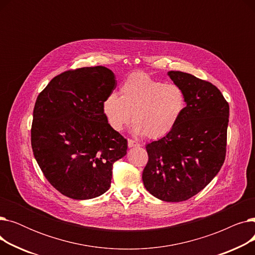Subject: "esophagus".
<instances>
[{"instance_id":"34e87169","label":"esophagus","mask_w":255,"mask_h":255,"mask_svg":"<svg viewBox=\"0 0 255 255\" xmlns=\"http://www.w3.org/2000/svg\"><path fill=\"white\" fill-rule=\"evenodd\" d=\"M128 146H129V148H132V146H140V143H138L137 141L129 138L128 139Z\"/></svg>"}]
</instances>
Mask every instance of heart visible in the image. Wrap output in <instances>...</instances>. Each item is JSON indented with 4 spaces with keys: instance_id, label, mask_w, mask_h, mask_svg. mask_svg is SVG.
<instances>
[{
    "instance_id": "obj_1",
    "label": "heart",
    "mask_w": 255,
    "mask_h": 255,
    "mask_svg": "<svg viewBox=\"0 0 255 255\" xmlns=\"http://www.w3.org/2000/svg\"><path fill=\"white\" fill-rule=\"evenodd\" d=\"M120 91L121 96L113 92L103 101V113L110 126L121 131L132 120L136 134H144L151 139L168 134L178 124L186 106L181 87L163 84L143 72L130 74Z\"/></svg>"
}]
</instances>
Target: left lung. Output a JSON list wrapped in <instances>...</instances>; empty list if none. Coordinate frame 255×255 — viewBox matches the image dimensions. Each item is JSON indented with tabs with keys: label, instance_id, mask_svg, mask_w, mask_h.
<instances>
[{
	"label": "left lung",
	"instance_id": "left-lung-1",
	"mask_svg": "<svg viewBox=\"0 0 255 255\" xmlns=\"http://www.w3.org/2000/svg\"><path fill=\"white\" fill-rule=\"evenodd\" d=\"M169 77L185 93L184 113L168 134L145 145L142 182L152 195L168 203L189 199L219 172L226 155L230 105L219 89L181 71Z\"/></svg>",
	"mask_w": 255,
	"mask_h": 255
}]
</instances>
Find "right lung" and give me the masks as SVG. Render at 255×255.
Instances as JSON below:
<instances>
[{
	"mask_svg": "<svg viewBox=\"0 0 255 255\" xmlns=\"http://www.w3.org/2000/svg\"><path fill=\"white\" fill-rule=\"evenodd\" d=\"M116 87L112 70L84 67L55 76L37 97L34 157L50 185L67 197L90 199L106 192L114 163L127 153V139L110 126L102 109Z\"/></svg>",
	"mask_w": 255,
	"mask_h": 255,
	"instance_id": "1",
	"label": "right lung"
}]
</instances>
